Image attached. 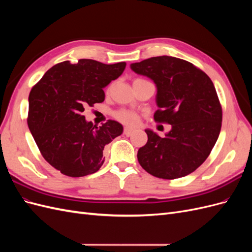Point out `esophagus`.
<instances>
[{
  "label": "esophagus",
  "mask_w": 252,
  "mask_h": 252,
  "mask_svg": "<svg viewBox=\"0 0 252 252\" xmlns=\"http://www.w3.org/2000/svg\"><path fill=\"white\" fill-rule=\"evenodd\" d=\"M133 132H134V129L133 128H130V127H125L124 128V133L126 135H131Z\"/></svg>",
  "instance_id": "obj_1"
}]
</instances>
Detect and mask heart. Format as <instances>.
Segmentation results:
<instances>
[{"instance_id": "heart-1", "label": "heart", "mask_w": 252, "mask_h": 252, "mask_svg": "<svg viewBox=\"0 0 252 252\" xmlns=\"http://www.w3.org/2000/svg\"><path fill=\"white\" fill-rule=\"evenodd\" d=\"M114 118L125 125H135L139 122L138 114L129 110H119L114 113Z\"/></svg>"}]
</instances>
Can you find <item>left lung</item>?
Masks as SVG:
<instances>
[{
	"mask_svg": "<svg viewBox=\"0 0 252 252\" xmlns=\"http://www.w3.org/2000/svg\"><path fill=\"white\" fill-rule=\"evenodd\" d=\"M157 86L155 120L171 125L164 138L146 129L140 165L154 177L173 180L193 172L208 158L222 126V107L210 78L185 60L162 56L130 65Z\"/></svg>",
	"mask_w": 252,
	"mask_h": 252,
	"instance_id": "1",
	"label": "left lung"
}]
</instances>
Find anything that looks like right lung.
I'll use <instances>...</instances> for the list:
<instances>
[{"mask_svg": "<svg viewBox=\"0 0 252 252\" xmlns=\"http://www.w3.org/2000/svg\"><path fill=\"white\" fill-rule=\"evenodd\" d=\"M125 67V62L65 61L51 67L30 91L29 130L43 158L61 173L80 178L96 172L105 161L106 145L123 133L119 122L109 120L97 127L82 112L105 100L103 88Z\"/></svg>", "mask_w": 252, "mask_h": 252, "instance_id": "obj_1", "label": "right lung"}]
</instances>
